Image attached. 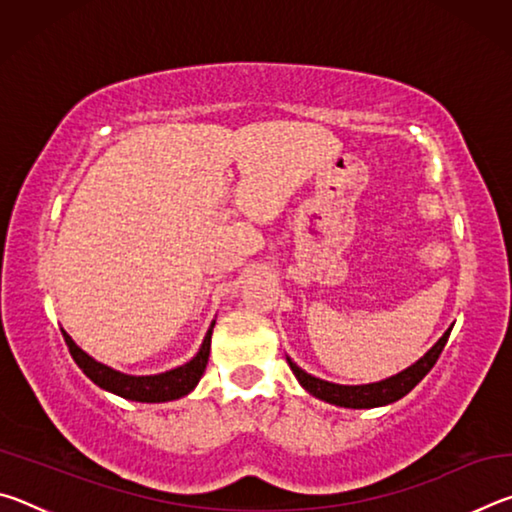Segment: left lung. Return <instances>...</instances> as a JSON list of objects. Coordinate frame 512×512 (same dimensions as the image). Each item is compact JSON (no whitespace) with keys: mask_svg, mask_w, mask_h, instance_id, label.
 Instances as JSON below:
<instances>
[{"mask_svg":"<svg viewBox=\"0 0 512 512\" xmlns=\"http://www.w3.org/2000/svg\"><path fill=\"white\" fill-rule=\"evenodd\" d=\"M452 327L454 325H449L447 332L433 343V348L429 352H424V357L411 363L409 368H404L393 377L372 381V384H359V386L334 384V381H325L320 377L309 375V372L302 370L298 363H293L289 354H287V361L293 370V375H296V379L300 381V386L305 388L309 395L318 397V400L334 406H343V409H375V406H386L402 400L406 393H411L413 388L420 384L424 375L433 368V363L438 361L440 352H443L445 343L449 339V334H452Z\"/></svg>","mask_w":512,"mask_h":512,"instance_id":"left-lung-1","label":"left lung"}]
</instances>
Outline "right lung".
<instances>
[{"label":"right lung","mask_w":512,"mask_h":512,"mask_svg":"<svg viewBox=\"0 0 512 512\" xmlns=\"http://www.w3.org/2000/svg\"><path fill=\"white\" fill-rule=\"evenodd\" d=\"M214 323L216 320H212V325H210V329H207L201 348H198V352L192 359L183 363V366L158 372V375H128V372L110 368V366H106V363L97 361L94 357H90L88 352L81 350L79 345L74 343L72 336L65 332V329H60V332H63V336H65L69 354H72L76 366H79L85 375L94 381V384L103 388V391L124 397V400L158 404V402L180 400V397L192 393L198 381H201L205 366H207V359H210V343H212Z\"/></svg>","instance_id":"1"}]
</instances>
